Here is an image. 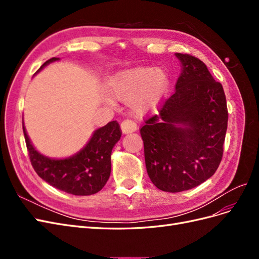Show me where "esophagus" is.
Here are the masks:
<instances>
[{
	"label": "esophagus",
	"mask_w": 259,
	"mask_h": 259,
	"mask_svg": "<svg viewBox=\"0 0 259 259\" xmlns=\"http://www.w3.org/2000/svg\"><path fill=\"white\" fill-rule=\"evenodd\" d=\"M121 130L123 134H130V133H133L137 130V124L134 121L126 119L121 123Z\"/></svg>",
	"instance_id": "34e87169"
}]
</instances>
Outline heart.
I'll return each mask as SVG.
<instances>
[{
  "label": "heart",
  "instance_id": "b5f03b06",
  "mask_svg": "<svg viewBox=\"0 0 259 259\" xmlns=\"http://www.w3.org/2000/svg\"><path fill=\"white\" fill-rule=\"evenodd\" d=\"M168 74L156 67H136L117 73L112 81V92L121 100H132L138 114L154 111L166 96Z\"/></svg>",
  "mask_w": 259,
  "mask_h": 259
}]
</instances>
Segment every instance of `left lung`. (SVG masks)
Here are the masks:
<instances>
[{
    "mask_svg": "<svg viewBox=\"0 0 259 259\" xmlns=\"http://www.w3.org/2000/svg\"><path fill=\"white\" fill-rule=\"evenodd\" d=\"M183 70L159 114L140 128L147 173L158 189L180 192L214 175L223 158L228 109L204 62L176 53Z\"/></svg>",
    "mask_w": 259,
    "mask_h": 259,
    "instance_id": "8db88e82",
    "label": "left lung"
}]
</instances>
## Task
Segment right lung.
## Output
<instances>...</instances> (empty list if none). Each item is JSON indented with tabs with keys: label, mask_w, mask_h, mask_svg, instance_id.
Masks as SVG:
<instances>
[{
	"label": "right lung",
	"mask_w": 259,
	"mask_h": 259,
	"mask_svg": "<svg viewBox=\"0 0 259 259\" xmlns=\"http://www.w3.org/2000/svg\"><path fill=\"white\" fill-rule=\"evenodd\" d=\"M53 57L45 61L41 70ZM30 162L36 174L57 189L74 195H91L103 189L110 177L111 151L122 132L116 121L109 122L94 132L92 138L80 152L67 159H50L35 150L22 124Z\"/></svg>",
	"instance_id": "obj_1"
}]
</instances>
